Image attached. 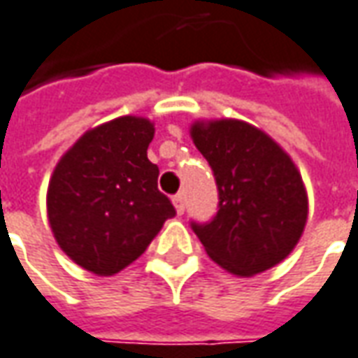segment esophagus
Wrapping results in <instances>:
<instances>
[{
	"label": "esophagus",
	"instance_id": "34e87169",
	"mask_svg": "<svg viewBox=\"0 0 358 358\" xmlns=\"http://www.w3.org/2000/svg\"><path fill=\"white\" fill-rule=\"evenodd\" d=\"M172 201H174V207H176V213L182 215L186 211V196L184 194H176L172 197Z\"/></svg>",
	"mask_w": 358,
	"mask_h": 358
}]
</instances>
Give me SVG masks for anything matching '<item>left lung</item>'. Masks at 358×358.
<instances>
[{
    "label": "left lung",
    "instance_id": "left-lung-1",
    "mask_svg": "<svg viewBox=\"0 0 358 358\" xmlns=\"http://www.w3.org/2000/svg\"><path fill=\"white\" fill-rule=\"evenodd\" d=\"M219 192L211 221H192L205 252L234 275L266 271L301 238L308 199L296 166L271 137L238 120L192 126Z\"/></svg>",
    "mask_w": 358,
    "mask_h": 358
}]
</instances>
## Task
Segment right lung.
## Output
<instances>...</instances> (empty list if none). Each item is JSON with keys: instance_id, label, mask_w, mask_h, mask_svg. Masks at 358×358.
Returning a JSON list of instances; mask_svg holds the SVG:
<instances>
[{"instance_id": "obj_1", "label": "right lung", "mask_w": 358, "mask_h": 358, "mask_svg": "<svg viewBox=\"0 0 358 358\" xmlns=\"http://www.w3.org/2000/svg\"><path fill=\"white\" fill-rule=\"evenodd\" d=\"M155 127L124 116L87 131L57 162L48 186V219L59 248L96 275L136 262L176 215L147 159Z\"/></svg>"}]
</instances>
